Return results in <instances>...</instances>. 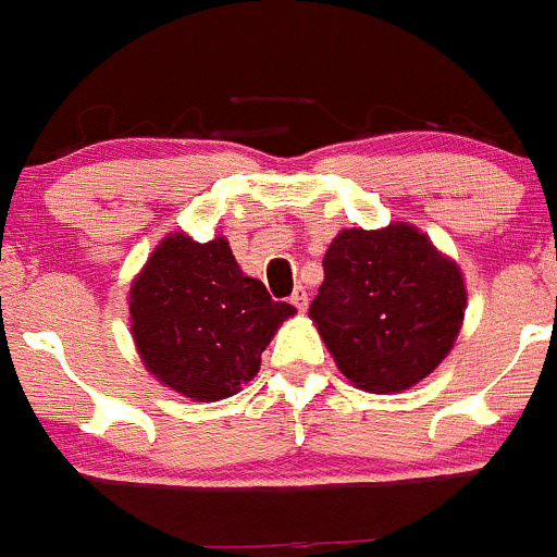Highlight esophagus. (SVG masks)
<instances>
[{
	"label": "esophagus",
	"mask_w": 557,
	"mask_h": 557,
	"mask_svg": "<svg viewBox=\"0 0 557 557\" xmlns=\"http://www.w3.org/2000/svg\"><path fill=\"white\" fill-rule=\"evenodd\" d=\"M290 305H294L299 312H305L307 305H310V296H307V290L305 288H296L294 296H290Z\"/></svg>",
	"instance_id": "1"
}]
</instances>
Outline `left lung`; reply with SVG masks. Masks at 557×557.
Wrapping results in <instances>:
<instances>
[{
    "mask_svg": "<svg viewBox=\"0 0 557 557\" xmlns=\"http://www.w3.org/2000/svg\"><path fill=\"white\" fill-rule=\"evenodd\" d=\"M463 310L460 269L418 228L393 223L336 234L310 318L350 383L398 393L445 361Z\"/></svg>",
    "mask_w": 557,
    "mask_h": 557,
    "instance_id": "8db88e82",
    "label": "left lung"
}]
</instances>
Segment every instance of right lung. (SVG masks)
I'll list each match as a JSON object with an SVG mask.
<instances>
[{"instance_id": "right-lung-1", "label": "right lung", "mask_w": 557, "mask_h": 557, "mask_svg": "<svg viewBox=\"0 0 557 557\" xmlns=\"http://www.w3.org/2000/svg\"><path fill=\"white\" fill-rule=\"evenodd\" d=\"M128 312L148 372L183 396L218 401L256 377L261 352L296 310L245 277L223 237L172 234L134 280Z\"/></svg>"}]
</instances>
